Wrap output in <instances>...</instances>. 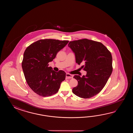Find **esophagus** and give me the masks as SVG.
<instances>
[{
  "instance_id": "34e87169",
  "label": "esophagus",
  "mask_w": 133,
  "mask_h": 133,
  "mask_svg": "<svg viewBox=\"0 0 133 133\" xmlns=\"http://www.w3.org/2000/svg\"><path fill=\"white\" fill-rule=\"evenodd\" d=\"M73 77V75H71L70 74H66V79H69V78H72Z\"/></svg>"
}]
</instances>
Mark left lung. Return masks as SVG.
<instances>
[{
  "mask_svg": "<svg viewBox=\"0 0 133 133\" xmlns=\"http://www.w3.org/2000/svg\"><path fill=\"white\" fill-rule=\"evenodd\" d=\"M68 46L75 54L76 63L84 64L81 68L87 72L85 76H74L78 85L73 88V93L83 98L96 96L104 88L112 72L110 52L101 43L86 38L70 41Z\"/></svg>",
  "mask_w": 133,
  "mask_h": 133,
  "instance_id": "obj_1",
  "label": "left lung"
}]
</instances>
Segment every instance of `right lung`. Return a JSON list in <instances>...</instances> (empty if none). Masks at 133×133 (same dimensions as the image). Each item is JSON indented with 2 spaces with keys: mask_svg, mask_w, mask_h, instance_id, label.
Instances as JSON below:
<instances>
[{
  "mask_svg": "<svg viewBox=\"0 0 133 133\" xmlns=\"http://www.w3.org/2000/svg\"><path fill=\"white\" fill-rule=\"evenodd\" d=\"M69 41L53 39L39 40L25 49L22 62L25 80L35 93L40 96H52L58 91L65 73L56 72L48 63L56 57Z\"/></svg>",
  "mask_w": 133,
  "mask_h": 133,
  "instance_id": "1",
  "label": "right lung"
}]
</instances>
